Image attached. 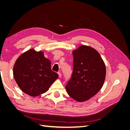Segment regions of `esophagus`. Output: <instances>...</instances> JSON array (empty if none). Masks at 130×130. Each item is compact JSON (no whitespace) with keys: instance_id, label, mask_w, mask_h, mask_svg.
<instances>
[{"instance_id":"obj_1","label":"esophagus","mask_w":130,"mask_h":130,"mask_svg":"<svg viewBox=\"0 0 130 130\" xmlns=\"http://www.w3.org/2000/svg\"><path fill=\"white\" fill-rule=\"evenodd\" d=\"M58 77H59V78H61V76H62L61 73L60 72H58Z\"/></svg>"}]
</instances>
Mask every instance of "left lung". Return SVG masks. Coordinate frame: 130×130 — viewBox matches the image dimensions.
<instances>
[{"instance_id":"left-lung-1","label":"left lung","mask_w":130,"mask_h":130,"mask_svg":"<svg viewBox=\"0 0 130 130\" xmlns=\"http://www.w3.org/2000/svg\"><path fill=\"white\" fill-rule=\"evenodd\" d=\"M73 72L66 86L68 95L84 102L101 89L106 77V67L100 55L92 47L81 45L73 52Z\"/></svg>"}]
</instances>
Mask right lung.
Masks as SVG:
<instances>
[{
  "label": "right lung",
  "instance_id": "1",
  "mask_svg": "<svg viewBox=\"0 0 130 130\" xmlns=\"http://www.w3.org/2000/svg\"><path fill=\"white\" fill-rule=\"evenodd\" d=\"M13 74L18 87L24 93L35 97L48 91L58 74L51 69V62L42 51L30 49L19 56Z\"/></svg>",
  "mask_w": 130,
  "mask_h": 130
}]
</instances>
